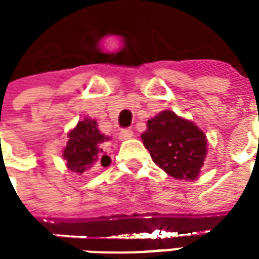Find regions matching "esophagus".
<instances>
[{"instance_id":"obj_1","label":"esophagus","mask_w":259,"mask_h":259,"mask_svg":"<svg viewBox=\"0 0 259 259\" xmlns=\"http://www.w3.org/2000/svg\"><path fill=\"white\" fill-rule=\"evenodd\" d=\"M133 137V130L130 129H123L120 133H119V139L122 141L124 140H129V139H132Z\"/></svg>"}]
</instances>
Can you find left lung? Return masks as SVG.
Segmentation results:
<instances>
[{"mask_svg":"<svg viewBox=\"0 0 259 259\" xmlns=\"http://www.w3.org/2000/svg\"><path fill=\"white\" fill-rule=\"evenodd\" d=\"M141 140L152 161L169 176L198 179L208 154V140L194 122L166 109L148 119Z\"/></svg>","mask_w":259,"mask_h":259,"instance_id":"1","label":"left lung"}]
</instances>
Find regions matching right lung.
Returning a JSON list of instances; mask_svg holds the SVG:
<instances>
[{
    "instance_id": "right-lung-1",
    "label": "right lung",
    "mask_w": 259,
    "mask_h": 259,
    "mask_svg": "<svg viewBox=\"0 0 259 259\" xmlns=\"http://www.w3.org/2000/svg\"><path fill=\"white\" fill-rule=\"evenodd\" d=\"M68 137L62 158L66 162V168L72 172L83 174L96 163H101L102 166L109 165L111 158L105 152V143L111 140V137L102 135L96 119L87 116L77 122L68 133Z\"/></svg>"
}]
</instances>
